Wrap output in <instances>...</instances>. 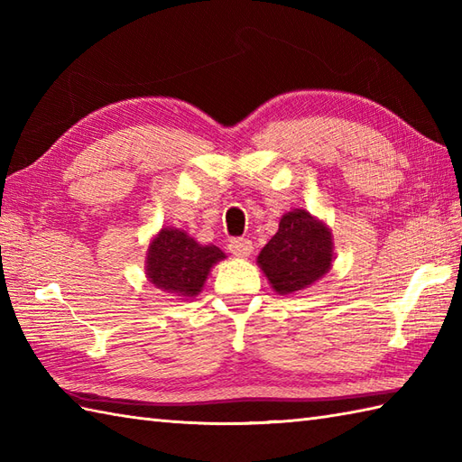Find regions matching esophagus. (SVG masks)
<instances>
[{
    "label": "esophagus",
    "mask_w": 462,
    "mask_h": 462,
    "mask_svg": "<svg viewBox=\"0 0 462 462\" xmlns=\"http://www.w3.org/2000/svg\"><path fill=\"white\" fill-rule=\"evenodd\" d=\"M228 250L238 258H246L252 254V240L248 238H232L228 244Z\"/></svg>",
    "instance_id": "1"
}]
</instances>
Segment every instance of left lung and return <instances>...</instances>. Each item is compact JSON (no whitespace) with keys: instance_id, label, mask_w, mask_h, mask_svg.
I'll return each mask as SVG.
<instances>
[{"instance_id":"left-lung-1","label":"left lung","mask_w":462,"mask_h":462,"mask_svg":"<svg viewBox=\"0 0 462 462\" xmlns=\"http://www.w3.org/2000/svg\"><path fill=\"white\" fill-rule=\"evenodd\" d=\"M258 263L282 296L318 282L331 266V232L306 210L283 214L280 228L262 248Z\"/></svg>"}]
</instances>
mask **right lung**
Returning a JSON list of instances; mask_svg holds the SVG:
<instances>
[{"label": "right lung", "mask_w": 462, "mask_h": 462, "mask_svg": "<svg viewBox=\"0 0 462 462\" xmlns=\"http://www.w3.org/2000/svg\"><path fill=\"white\" fill-rule=\"evenodd\" d=\"M222 258L220 248L200 246L186 232L164 228L149 246L146 273L162 291L192 298L202 290L210 268Z\"/></svg>", "instance_id": "right-lung-1"}]
</instances>
